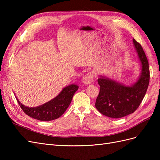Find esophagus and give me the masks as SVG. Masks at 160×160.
<instances>
[{
  "label": "esophagus",
  "instance_id": "1",
  "mask_svg": "<svg viewBox=\"0 0 160 160\" xmlns=\"http://www.w3.org/2000/svg\"><path fill=\"white\" fill-rule=\"evenodd\" d=\"M93 77H94V72H88V74H86L85 76L83 77V79H82V81L84 84H91L93 81Z\"/></svg>",
  "mask_w": 160,
  "mask_h": 160
}]
</instances>
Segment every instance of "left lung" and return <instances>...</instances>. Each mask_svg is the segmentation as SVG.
Listing matches in <instances>:
<instances>
[{
    "mask_svg": "<svg viewBox=\"0 0 160 160\" xmlns=\"http://www.w3.org/2000/svg\"><path fill=\"white\" fill-rule=\"evenodd\" d=\"M133 44L142 63L138 80L131 86L125 85L104 76H100V91L95 108L101 113L111 118H121L133 113L144 98L149 83L148 61L142 45L135 39Z\"/></svg>",
    "mask_w": 160,
    "mask_h": 160,
    "instance_id": "8db88e82",
    "label": "left lung"
}]
</instances>
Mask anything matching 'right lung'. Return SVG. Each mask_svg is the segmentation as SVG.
Here are the masks:
<instances>
[{
  "mask_svg": "<svg viewBox=\"0 0 160 160\" xmlns=\"http://www.w3.org/2000/svg\"><path fill=\"white\" fill-rule=\"evenodd\" d=\"M78 88L79 86L75 84L67 86L54 99L35 108L27 107L16 98L21 108L27 115L40 121H51L60 118L65 113Z\"/></svg>",
  "mask_w": 160,
  "mask_h": 160,
  "instance_id": "right-lung-1",
  "label": "right lung"
}]
</instances>
